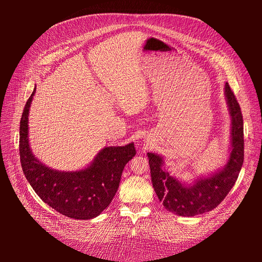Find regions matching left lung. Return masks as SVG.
I'll list each match as a JSON object with an SVG mask.
<instances>
[{
	"mask_svg": "<svg viewBox=\"0 0 262 262\" xmlns=\"http://www.w3.org/2000/svg\"><path fill=\"white\" fill-rule=\"evenodd\" d=\"M225 97L232 118L231 153L223 169L191 185H185L163 169V157L147 153L150 177L155 192L163 205L179 216H194L215 209L235 185L244 163V122L241 106L228 83Z\"/></svg>",
	"mask_w": 262,
	"mask_h": 262,
	"instance_id": "left-lung-1",
	"label": "left lung"
}]
</instances>
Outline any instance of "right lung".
<instances>
[{
	"label": "right lung",
	"mask_w": 262,
	"mask_h": 262,
	"mask_svg": "<svg viewBox=\"0 0 262 262\" xmlns=\"http://www.w3.org/2000/svg\"><path fill=\"white\" fill-rule=\"evenodd\" d=\"M36 87L20 119L19 156L26 179L40 199L57 212L75 220L98 216L114 199L124 166L137 154L134 144L102 148L89 167L54 170L39 162L28 142V115Z\"/></svg>",
	"instance_id": "1"
}]
</instances>
